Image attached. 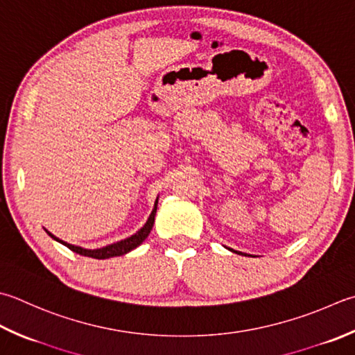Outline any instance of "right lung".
I'll return each mask as SVG.
<instances>
[{"label": "right lung", "mask_w": 355, "mask_h": 355, "mask_svg": "<svg viewBox=\"0 0 355 355\" xmlns=\"http://www.w3.org/2000/svg\"><path fill=\"white\" fill-rule=\"evenodd\" d=\"M155 212H157V201H155V207L154 211H152V214L149 215V220L146 221V225L138 231L137 234L132 235V237L129 239H124L121 241H116L114 243V245H109V246H104V248H100V249H85V248H80V246H73V245H69V243L62 241L60 239L55 237V235H52L49 231H46L49 235L53 240L60 241L61 245L67 246L71 251L80 254V255H85V257H92V259H98V260H104V259H110V257H116V255H124L128 254L129 251H132V249H135L137 246H140L141 243L146 240V237H148L149 232L152 231V226H154V221H155Z\"/></svg>", "instance_id": "right-lung-1"}]
</instances>
